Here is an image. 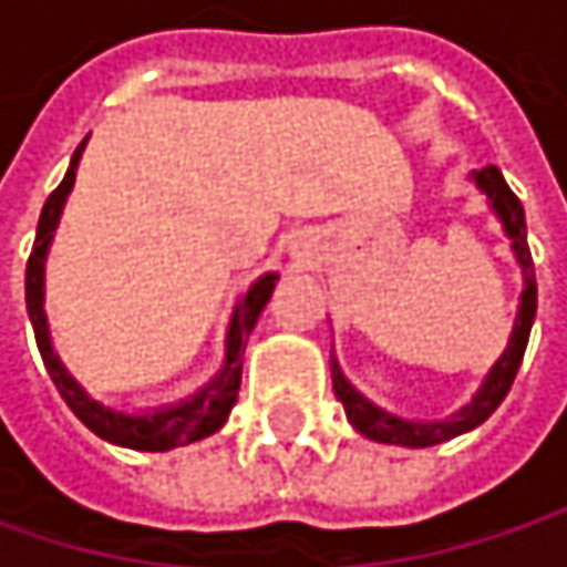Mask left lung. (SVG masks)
I'll use <instances>...</instances> for the list:
<instances>
[{"mask_svg": "<svg viewBox=\"0 0 567 567\" xmlns=\"http://www.w3.org/2000/svg\"><path fill=\"white\" fill-rule=\"evenodd\" d=\"M470 179L476 183V189L486 196L489 209L496 213L506 239L512 246V256L522 269V295H518V311L512 321V334L506 341V351L499 354V361L489 368V374L483 378L480 391L470 396V403H463L456 413L443 416V420H410L391 413L384 406H378L371 396H364L341 371L338 358L331 354V384L334 396L344 403V413L351 420V426L378 443H391V446H406V450H423V446H436L446 443L460 433L476 430L486 416H493V410L506 400L512 381L518 374L525 344H528V331L535 321V308H538V288H535V266H532V252L525 243V209L518 203V196L509 189V183L503 179L499 167H483V171L470 173Z\"/></svg>", "mask_w": 567, "mask_h": 567, "instance_id": "left-lung-1", "label": "left lung"}]
</instances>
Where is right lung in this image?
Listing matches in <instances>:
<instances>
[{
	"label": "right lung",
	"mask_w": 567,
	"mask_h": 567,
	"mask_svg": "<svg viewBox=\"0 0 567 567\" xmlns=\"http://www.w3.org/2000/svg\"><path fill=\"white\" fill-rule=\"evenodd\" d=\"M84 144L74 151L71 167L64 173V179L58 183V189L45 199L42 216H39V229H35V246L25 266V305H29V321L35 328V341L42 351V361L55 381L58 394L64 396V403L71 406V413L101 440L124 446V450H141V453H164L173 446H189L196 440L213 436L226 420L229 410L239 396V381H243V354H246V341L262 315V308L269 305L279 272H266L256 282L243 291V298L233 308L229 328H226V354H223V368L189 396L164 403V406H141V410H124L114 403H101L94 394H87V388L64 368V361L58 358L55 344H52V331H49V315H45V262H49V249L55 239L58 219L64 213L68 193L74 186V173L81 164Z\"/></svg>",
	"instance_id": "right-lung-1"
}]
</instances>
